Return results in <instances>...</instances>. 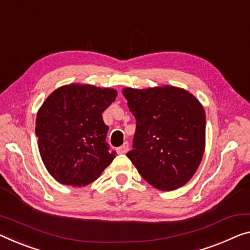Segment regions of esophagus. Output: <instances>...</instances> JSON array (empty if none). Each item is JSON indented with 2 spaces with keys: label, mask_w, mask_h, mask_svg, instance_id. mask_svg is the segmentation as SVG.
Returning <instances> with one entry per match:
<instances>
[{
  "label": "esophagus",
  "mask_w": 250,
  "mask_h": 250,
  "mask_svg": "<svg viewBox=\"0 0 250 250\" xmlns=\"http://www.w3.org/2000/svg\"><path fill=\"white\" fill-rule=\"evenodd\" d=\"M128 149H129V145H128L127 142H125V143L123 144L122 146L117 148V152L120 153V154H125V153L128 152Z\"/></svg>",
  "instance_id": "obj_1"
}]
</instances>
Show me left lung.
<instances>
[{
  "label": "left lung",
  "mask_w": 250,
  "mask_h": 250,
  "mask_svg": "<svg viewBox=\"0 0 250 250\" xmlns=\"http://www.w3.org/2000/svg\"><path fill=\"white\" fill-rule=\"evenodd\" d=\"M136 120L127 154L138 173L156 189L171 191L193 176L206 147V113L193 95L173 86L124 88Z\"/></svg>",
  "instance_id": "left-lung-1"
}]
</instances>
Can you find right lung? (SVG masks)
<instances>
[{
  "mask_svg": "<svg viewBox=\"0 0 250 250\" xmlns=\"http://www.w3.org/2000/svg\"><path fill=\"white\" fill-rule=\"evenodd\" d=\"M117 91L93 85L62 86L49 95L36 120L38 146L44 167L61 184L87 186L113 162L103 112Z\"/></svg>",
  "mask_w": 250,
  "mask_h": 250,
  "instance_id": "1",
  "label": "right lung"
}]
</instances>
